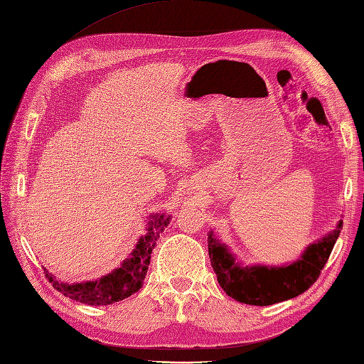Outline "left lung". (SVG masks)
<instances>
[{
	"label": "left lung",
	"mask_w": 364,
	"mask_h": 364,
	"mask_svg": "<svg viewBox=\"0 0 364 364\" xmlns=\"http://www.w3.org/2000/svg\"><path fill=\"white\" fill-rule=\"evenodd\" d=\"M341 225L343 220H339L333 231L308 245L299 259L283 266H244L211 230L208 233L211 266L220 288L230 297L247 305H274L300 296L318 280L341 233Z\"/></svg>",
	"instance_id": "obj_1"
}]
</instances>
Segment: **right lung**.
<instances>
[{
    "mask_svg": "<svg viewBox=\"0 0 364 364\" xmlns=\"http://www.w3.org/2000/svg\"><path fill=\"white\" fill-rule=\"evenodd\" d=\"M172 215L166 213L150 214L146 218L145 233L137 239V244L129 253L127 259H123L120 267L106 274L97 280L82 283H67L60 282L46 270V277L60 294L75 301L86 305H111L114 301H120L142 288L146 270H149L151 252L156 245L159 235L170 223Z\"/></svg>",
    "mask_w": 364,
    "mask_h": 364,
    "instance_id": "add662e5",
    "label": "right lung"
}]
</instances>
